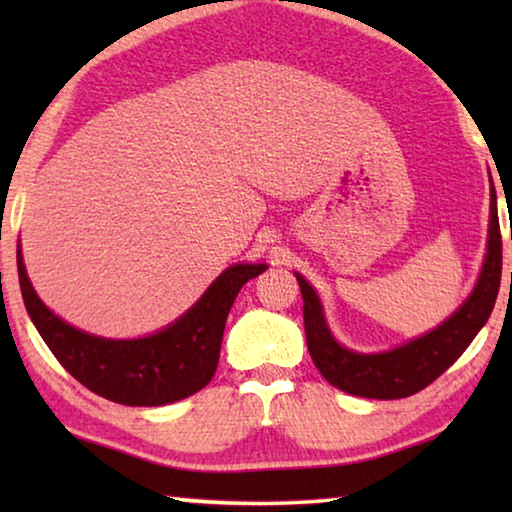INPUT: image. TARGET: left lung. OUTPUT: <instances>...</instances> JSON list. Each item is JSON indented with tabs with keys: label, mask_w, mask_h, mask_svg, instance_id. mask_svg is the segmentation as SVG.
Listing matches in <instances>:
<instances>
[{
	"label": "left lung",
	"mask_w": 512,
	"mask_h": 512,
	"mask_svg": "<svg viewBox=\"0 0 512 512\" xmlns=\"http://www.w3.org/2000/svg\"><path fill=\"white\" fill-rule=\"evenodd\" d=\"M296 277L302 300H305L302 318H305L307 348L320 375L329 384L350 395L370 397V400H400V397L415 395L461 357L495 307L501 282V230L495 187L490 192L488 255H485L472 296L443 325L402 348L381 354H359L341 348L329 334L314 289L309 287L305 277L298 273Z\"/></svg>",
	"instance_id": "8db88e82"
}]
</instances>
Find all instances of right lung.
<instances>
[{
	"mask_svg": "<svg viewBox=\"0 0 512 512\" xmlns=\"http://www.w3.org/2000/svg\"><path fill=\"white\" fill-rule=\"evenodd\" d=\"M266 264H235L162 332L135 341L85 334L51 314L33 291L17 246V275L33 325L69 375L92 393L126 406H162L201 391L219 363L225 320L237 293Z\"/></svg>",
	"mask_w": 512,
	"mask_h": 512,
	"instance_id": "right-lung-1",
	"label": "right lung"
}]
</instances>
